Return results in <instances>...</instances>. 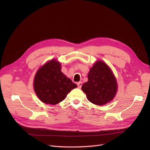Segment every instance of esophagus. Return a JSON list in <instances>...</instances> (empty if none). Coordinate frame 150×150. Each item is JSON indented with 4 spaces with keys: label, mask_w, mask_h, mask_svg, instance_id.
<instances>
[{
    "label": "esophagus",
    "mask_w": 150,
    "mask_h": 150,
    "mask_svg": "<svg viewBox=\"0 0 150 150\" xmlns=\"http://www.w3.org/2000/svg\"><path fill=\"white\" fill-rule=\"evenodd\" d=\"M77 86H78V87L79 88H81V86H82V82H78V83H77Z\"/></svg>",
    "instance_id": "1"
}]
</instances>
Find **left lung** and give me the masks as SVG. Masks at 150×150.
I'll return each instance as SVG.
<instances>
[{
    "instance_id": "left-lung-1",
    "label": "left lung",
    "mask_w": 150,
    "mask_h": 150,
    "mask_svg": "<svg viewBox=\"0 0 150 150\" xmlns=\"http://www.w3.org/2000/svg\"><path fill=\"white\" fill-rule=\"evenodd\" d=\"M88 81L82 86V91L88 100L96 105H103L115 97L117 84L112 70L105 62L98 61L91 69Z\"/></svg>"
}]
</instances>
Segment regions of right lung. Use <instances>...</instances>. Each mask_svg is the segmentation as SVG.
Listing matches in <instances>:
<instances>
[{"label":"right lung","mask_w":150,"mask_h":150,"mask_svg":"<svg viewBox=\"0 0 150 150\" xmlns=\"http://www.w3.org/2000/svg\"><path fill=\"white\" fill-rule=\"evenodd\" d=\"M34 89L44 103L56 105L64 100L70 91L77 87L61 71V64L55 59L39 69L34 79Z\"/></svg>","instance_id":"right-lung-1"}]
</instances>
